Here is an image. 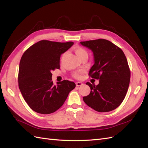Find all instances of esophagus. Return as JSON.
Listing matches in <instances>:
<instances>
[{
    "mask_svg": "<svg viewBox=\"0 0 148 148\" xmlns=\"http://www.w3.org/2000/svg\"><path fill=\"white\" fill-rule=\"evenodd\" d=\"M83 84V83H81V82H76V86H81Z\"/></svg>",
    "mask_w": 148,
    "mask_h": 148,
    "instance_id": "obj_1",
    "label": "esophagus"
}]
</instances>
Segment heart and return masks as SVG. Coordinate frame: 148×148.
<instances>
[{"label": "heart", "instance_id": "1", "mask_svg": "<svg viewBox=\"0 0 148 148\" xmlns=\"http://www.w3.org/2000/svg\"><path fill=\"white\" fill-rule=\"evenodd\" d=\"M74 51H75V53H76V54L77 55V56L79 58L81 57H82V56H88L87 51L84 48H82V47H79V46L76 47V48H74ZM65 55V53H64V54L62 55V60L63 59V58L64 57ZM73 76L75 77L78 78V77H79V76H80V73H79V72H74Z\"/></svg>", "mask_w": 148, "mask_h": 148}]
</instances>
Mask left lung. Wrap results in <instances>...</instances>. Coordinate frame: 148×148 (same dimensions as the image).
Wrapping results in <instances>:
<instances>
[{
    "label": "left lung",
    "instance_id": "obj_1",
    "mask_svg": "<svg viewBox=\"0 0 148 148\" xmlns=\"http://www.w3.org/2000/svg\"><path fill=\"white\" fill-rule=\"evenodd\" d=\"M80 43L93 53L95 63L89 76L99 79L97 85L86 83L91 92L83 97L84 102L96 111H111L123 101L129 86L130 70L126 56L121 48L108 40L99 39Z\"/></svg>",
    "mask_w": 148,
    "mask_h": 148
}]
</instances>
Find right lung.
Instances as JSON below:
<instances>
[{
  "label": "right lung",
  "mask_w": 148,
  "mask_h": 148,
  "mask_svg": "<svg viewBox=\"0 0 148 148\" xmlns=\"http://www.w3.org/2000/svg\"><path fill=\"white\" fill-rule=\"evenodd\" d=\"M74 45L42 40L24 52L20 62L18 86L24 100L36 112L48 114L60 108L76 87L64 80L54 85L51 71L60 69V56Z\"/></svg>",
  "instance_id": "obj_1"
}]
</instances>
